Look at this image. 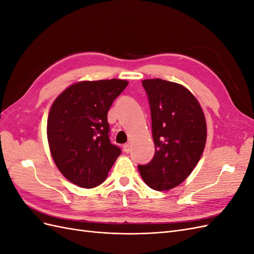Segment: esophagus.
Returning a JSON list of instances; mask_svg holds the SVG:
<instances>
[{
  "label": "esophagus",
  "mask_w": 254,
  "mask_h": 254,
  "mask_svg": "<svg viewBox=\"0 0 254 254\" xmlns=\"http://www.w3.org/2000/svg\"><path fill=\"white\" fill-rule=\"evenodd\" d=\"M123 149H124V151H125L126 153H128V152L130 151V144H129V143L125 144L124 146H123Z\"/></svg>",
  "instance_id": "1"
}]
</instances>
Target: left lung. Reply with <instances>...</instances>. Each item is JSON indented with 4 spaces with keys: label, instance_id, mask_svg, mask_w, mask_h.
I'll return each instance as SVG.
<instances>
[{
    "label": "left lung",
    "instance_id": "left-lung-1",
    "mask_svg": "<svg viewBox=\"0 0 254 254\" xmlns=\"http://www.w3.org/2000/svg\"><path fill=\"white\" fill-rule=\"evenodd\" d=\"M142 84L148 96L156 152L148 164L137 168L149 188L167 190L186 180L201 158L204 114L196 97L179 83L157 78Z\"/></svg>",
    "mask_w": 254,
    "mask_h": 254
}]
</instances>
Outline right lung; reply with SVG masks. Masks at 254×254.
<instances>
[{
  "instance_id": "1",
  "label": "right lung",
  "mask_w": 254,
  "mask_h": 254,
  "mask_svg": "<svg viewBox=\"0 0 254 254\" xmlns=\"http://www.w3.org/2000/svg\"><path fill=\"white\" fill-rule=\"evenodd\" d=\"M128 81H80L66 88L53 103L48 141L54 162L65 178L83 189L102 184L121 148L109 139V108Z\"/></svg>"
}]
</instances>
